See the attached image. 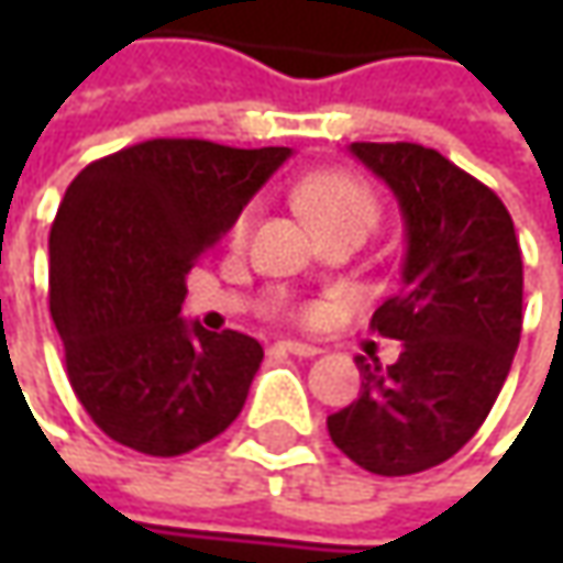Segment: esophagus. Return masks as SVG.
<instances>
[{"mask_svg":"<svg viewBox=\"0 0 563 563\" xmlns=\"http://www.w3.org/2000/svg\"><path fill=\"white\" fill-rule=\"evenodd\" d=\"M278 347L282 351H288L294 357H316L319 354V347L310 344V341H291V338H285V341H278Z\"/></svg>","mask_w":563,"mask_h":563,"instance_id":"1","label":"esophagus"}]
</instances>
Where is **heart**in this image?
Wrapping results in <instances>:
<instances>
[{"label":"heart","mask_w":563,"mask_h":563,"mask_svg":"<svg viewBox=\"0 0 563 563\" xmlns=\"http://www.w3.org/2000/svg\"><path fill=\"white\" fill-rule=\"evenodd\" d=\"M294 197L300 209L310 216L319 234L335 231V228L369 231L378 219V200L373 187L347 168H322L300 178L294 187ZM250 222H253V206H244L238 219L231 222V238L241 241L250 231Z\"/></svg>","instance_id":"b5f03b06"}]
</instances>
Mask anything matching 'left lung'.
Listing matches in <instances>:
<instances>
[{
	"label": "left lung",
	"instance_id": "left-lung-1",
	"mask_svg": "<svg viewBox=\"0 0 563 563\" xmlns=\"http://www.w3.org/2000/svg\"><path fill=\"white\" fill-rule=\"evenodd\" d=\"M398 197L400 291L373 332L404 344L391 366L357 357L360 398L329 417L363 470L410 476L444 464L486 422L523 329V260L495 190L420 143H351Z\"/></svg>",
	"mask_w": 563,
	"mask_h": 563
}]
</instances>
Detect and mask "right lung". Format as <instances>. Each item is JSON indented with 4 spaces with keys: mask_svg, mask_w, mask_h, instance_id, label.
<instances>
[{
    "mask_svg": "<svg viewBox=\"0 0 563 563\" xmlns=\"http://www.w3.org/2000/svg\"><path fill=\"white\" fill-rule=\"evenodd\" d=\"M288 156L159 137L68 185L49 231V313L77 400L112 442L178 457L244 410L263 347L181 319L185 278Z\"/></svg>",
    "mask_w": 563,
    "mask_h": 563,
    "instance_id": "1",
    "label": "right lung"
}]
</instances>
